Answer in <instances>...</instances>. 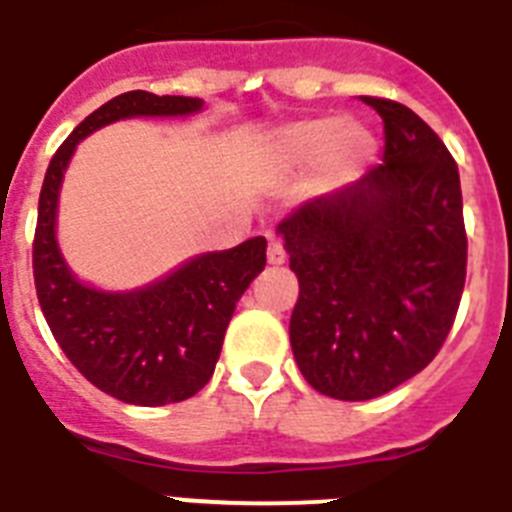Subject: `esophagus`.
I'll list each match as a JSON object with an SVG mask.
<instances>
[{
  "instance_id": "obj_1",
  "label": "esophagus",
  "mask_w": 512,
  "mask_h": 512,
  "mask_svg": "<svg viewBox=\"0 0 512 512\" xmlns=\"http://www.w3.org/2000/svg\"><path fill=\"white\" fill-rule=\"evenodd\" d=\"M268 263L270 265H284L286 263L284 244L278 242V239H270V244H268Z\"/></svg>"
}]
</instances>
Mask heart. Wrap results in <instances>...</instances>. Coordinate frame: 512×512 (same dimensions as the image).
<instances>
[{
	"label": "heart",
	"mask_w": 512,
	"mask_h": 512,
	"mask_svg": "<svg viewBox=\"0 0 512 512\" xmlns=\"http://www.w3.org/2000/svg\"><path fill=\"white\" fill-rule=\"evenodd\" d=\"M376 139L360 120L305 118L270 131L257 144V162L270 176L313 168V189L331 191L350 184L371 162Z\"/></svg>",
	"instance_id": "1"
}]
</instances>
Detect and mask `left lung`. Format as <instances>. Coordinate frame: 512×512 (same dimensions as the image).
Instances as JSON below:
<instances>
[{
    "instance_id": "8db88e82",
    "label": "left lung",
    "mask_w": 512,
    "mask_h": 512,
    "mask_svg": "<svg viewBox=\"0 0 512 512\" xmlns=\"http://www.w3.org/2000/svg\"><path fill=\"white\" fill-rule=\"evenodd\" d=\"M384 120V165L310 199L276 234L297 273L289 339L315 392L363 402L434 360L465 284L458 165L410 107L363 97Z\"/></svg>"
}]
</instances>
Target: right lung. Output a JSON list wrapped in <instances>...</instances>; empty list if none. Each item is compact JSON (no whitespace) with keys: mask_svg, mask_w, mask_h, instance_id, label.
Wrapping results in <instances>:
<instances>
[{"mask_svg":"<svg viewBox=\"0 0 512 512\" xmlns=\"http://www.w3.org/2000/svg\"><path fill=\"white\" fill-rule=\"evenodd\" d=\"M197 97L126 91L81 120L49 162L33 239V281L52 336L91 384L128 405L189 400L210 381L223 336L249 284L265 268V236L202 252L136 289L110 292L81 281L57 242L65 170L78 144L99 128L131 118H191Z\"/></svg>","mask_w":512,"mask_h":512,"instance_id":"1","label":"right lung"}]
</instances>
